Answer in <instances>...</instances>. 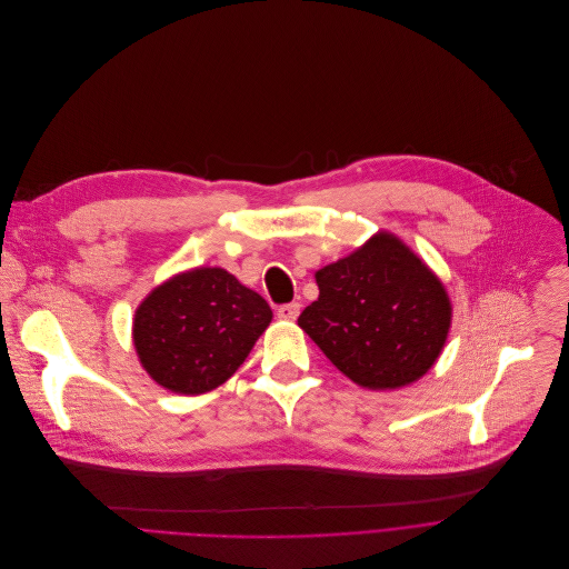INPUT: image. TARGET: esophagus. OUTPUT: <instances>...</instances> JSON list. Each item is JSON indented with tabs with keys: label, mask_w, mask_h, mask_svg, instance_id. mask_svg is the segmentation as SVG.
I'll use <instances>...</instances> for the list:
<instances>
[{
	"label": "esophagus",
	"mask_w": 569,
	"mask_h": 569,
	"mask_svg": "<svg viewBox=\"0 0 569 569\" xmlns=\"http://www.w3.org/2000/svg\"><path fill=\"white\" fill-rule=\"evenodd\" d=\"M298 313H300V302H289L278 309V318H282V320H296Z\"/></svg>",
	"instance_id": "34e87169"
}]
</instances>
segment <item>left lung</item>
<instances>
[{
	"label": "left lung",
	"mask_w": 569,
	"mask_h": 569,
	"mask_svg": "<svg viewBox=\"0 0 569 569\" xmlns=\"http://www.w3.org/2000/svg\"><path fill=\"white\" fill-rule=\"evenodd\" d=\"M318 300L298 318L322 355L368 390L419 381L439 359L452 305L435 271L395 233L316 271Z\"/></svg>",
	"instance_id": "1"
}]
</instances>
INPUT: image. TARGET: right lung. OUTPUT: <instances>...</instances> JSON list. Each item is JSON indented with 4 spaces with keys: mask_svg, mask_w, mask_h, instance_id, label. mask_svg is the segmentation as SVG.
Wrapping results in <instances>:
<instances>
[{
    "mask_svg": "<svg viewBox=\"0 0 569 569\" xmlns=\"http://www.w3.org/2000/svg\"><path fill=\"white\" fill-rule=\"evenodd\" d=\"M273 318L267 300L221 267H194L137 307L132 340L143 370L177 395L229 381Z\"/></svg>",
    "mask_w": 569,
    "mask_h": 569,
    "instance_id": "obj_1",
    "label": "right lung"
}]
</instances>
